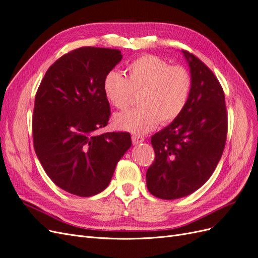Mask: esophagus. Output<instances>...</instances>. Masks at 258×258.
I'll use <instances>...</instances> for the list:
<instances>
[{"instance_id": "34e87169", "label": "esophagus", "mask_w": 258, "mask_h": 258, "mask_svg": "<svg viewBox=\"0 0 258 258\" xmlns=\"http://www.w3.org/2000/svg\"><path fill=\"white\" fill-rule=\"evenodd\" d=\"M131 140H132V143H134V144L136 145V144H140V143L144 142V137L135 135V136L131 137Z\"/></svg>"}]
</instances>
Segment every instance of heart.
<instances>
[{"mask_svg":"<svg viewBox=\"0 0 258 258\" xmlns=\"http://www.w3.org/2000/svg\"><path fill=\"white\" fill-rule=\"evenodd\" d=\"M126 77L116 71L103 80V93L114 107L123 110L138 96L140 107L116 114L115 128L130 134L144 135L161 123H169L182 114L189 99L192 79L182 66H170L154 54L132 61Z\"/></svg>","mask_w":258,"mask_h":258,"instance_id":"obj_1","label":"heart"}]
</instances>
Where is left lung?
I'll return each instance as SVG.
<instances>
[{
  "mask_svg": "<svg viewBox=\"0 0 258 258\" xmlns=\"http://www.w3.org/2000/svg\"><path fill=\"white\" fill-rule=\"evenodd\" d=\"M192 79L182 114L152 137L155 160L146 172L148 191L166 200L178 199L204 185L220 161L227 137L225 95L213 72L182 50Z\"/></svg>",
  "mask_w": 258,
  "mask_h": 258,
  "instance_id": "left-lung-1",
  "label": "left lung"
}]
</instances>
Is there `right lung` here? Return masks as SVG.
<instances>
[{
	"label": "right lung",
	"mask_w": 258,
	"mask_h": 258,
	"mask_svg": "<svg viewBox=\"0 0 258 258\" xmlns=\"http://www.w3.org/2000/svg\"><path fill=\"white\" fill-rule=\"evenodd\" d=\"M122 59L118 49L82 47L47 70L35 96L34 150L46 174L70 194L104 190L131 146L127 132L96 131L110 118L103 80Z\"/></svg>",
	"instance_id": "obj_1"
}]
</instances>
